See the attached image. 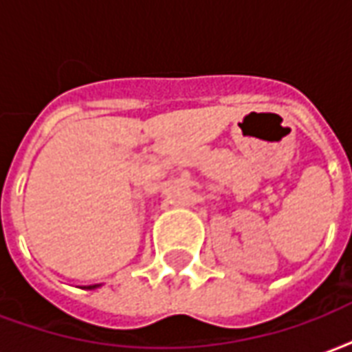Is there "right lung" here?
Here are the masks:
<instances>
[{
	"instance_id": "right-lung-1",
	"label": "right lung",
	"mask_w": 352,
	"mask_h": 352,
	"mask_svg": "<svg viewBox=\"0 0 352 352\" xmlns=\"http://www.w3.org/2000/svg\"><path fill=\"white\" fill-rule=\"evenodd\" d=\"M98 287H101V285H90V287H85V288H87V290H94V288H98Z\"/></svg>"
}]
</instances>
